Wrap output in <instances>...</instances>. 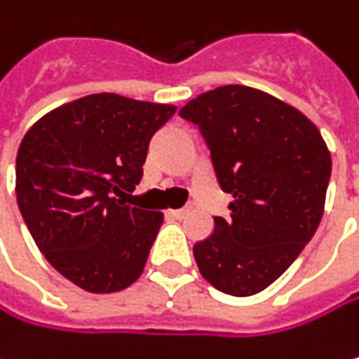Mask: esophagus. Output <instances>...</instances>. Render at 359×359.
<instances>
[{
    "mask_svg": "<svg viewBox=\"0 0 359 359\" xmlns=\"http://www.w3.org/2000/svg\"><path fill=\"white\" fill-rule=\"evenodd\" d=\"M187 215V208H176V210H168L170 219H183Z\"/></svg>",
    "mask_w": 359,
    "mask_h": 359,
    "instance_id": "obj_1",
    "label": "esophagus"
}]
</instances>
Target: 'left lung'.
Masks as SVG:
<instances>
[{
	"label": "left lung",
	"instance_id": "obj_1",
	"mask_svg": "<svg viewBox=\"0 0 359 359\" xmlns=\"http://www.w3.org/2000/svg\"><path fill=\"white\" fill-rule=\"evenodd\" d=\"M208 151L229 217L194 245L202 276L229 296H253L283 274L315 236L332 159L317 127L264 91L225 85L181 108Z\"/></svg>",
	"mask_w": 359,
	"mask_h": 359
}]
</instances>
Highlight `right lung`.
Returning a JSON list of instances; mask_svg holds the SVG:
<instances>
[{"label":"right lung","mask_w":359,"mask_h":359,"mask_svg":"<svg viewBox=\"0 0 359 359\" xmlns=\"http://www.w3.org/2000/svg\"><path fill=\"white\" fill-rule=\"evenodd\" d=\"M174 106L114 93L44 114L16 155V202L48 264L91 294L142 274L163 215L125 204L142 178L149 142Z\"/></svg>","instance_id":"right-lung-1"}]
</instances>
